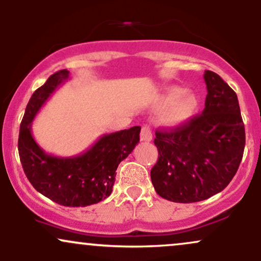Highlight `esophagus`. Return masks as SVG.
Masks as SVG:
<instances>
[{"instance_id":"1","label":"esophagus","mask_w":261,"mask_h":261,"mask_svg":"<svg viewBox=\"0 0 261 261\" xmlns=\"http://www.w3.org/2000/svg\"><path fill=\"white\" fill-rule=\"evenodd\" d=\"M140 139L141 141H143V142H149V141H152V131L147 125H145V126L142 127V130H141Z\"/></svg>"}]
</instances>
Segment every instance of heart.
<instances>
[{
  "mask_svg": "<svg viewBox=\"0 0 261 261\" xmlns=\"http://www.w3.org/2000/svg\"><path fill=\"white\" fill-rule=\"evenodd\" d=\"M199 107V98L195 93L184 91L181 87L168 86L155 94L151 103L154 110L162 109L158 120L166 126H179L187 122L195 114Z\"/></svg>",
  "mask_w": 261,
  "mask_h": 261,
  "instance_id": "heart-1",
  "label": "heart"
}]
</instances>
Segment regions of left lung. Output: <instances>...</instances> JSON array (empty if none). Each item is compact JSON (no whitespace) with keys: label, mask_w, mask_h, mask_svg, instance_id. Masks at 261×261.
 <instances>
[{"label":"left lung","mask_w":261,"mask_h":261,"mask_svg":"<svg viewBox=\"0 0 261 261\" xmlns=\"http://www.w3.org/2000/svg\"><path fill=\"white\" fill-rule=\"evenodd\" d=\"M207 95L201 115L170 131H155L154 190L173 202L202 201L221 193L243 157L245 131L236 92L212 71L203 73Z\"/></svg>","instance_id":"8db88e82"}]
</instances>
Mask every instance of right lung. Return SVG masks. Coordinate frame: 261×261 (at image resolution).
<instances>
[{"label":"right lung","instance_id":"right-lung-1","mask_svg":"<svg viewBox=\"0 0 261 261\" xmlns=\"http://www.w3.org/2000/svg\"><path fill=\"white\" fill-rule=\"evenodd\" d=\"M58 71L33 93L20 122L18 152L27 178L37 191L68 207L98 203L112 194L116 168L140 142V126L106 134L83 153L58 157L46 153L32 135V122L58 87L68 80Z\"/></svg>","mask_w":261,"mask_h":261}]
</instances>
